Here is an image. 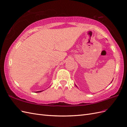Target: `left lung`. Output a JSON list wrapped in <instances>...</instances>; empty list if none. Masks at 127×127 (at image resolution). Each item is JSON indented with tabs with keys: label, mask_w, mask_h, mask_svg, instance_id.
Instances as JSON below:
<instances>
[{
	"label": "left lung",
	"mask_w": 127,
	"mask_h": 127,
	"mask_svg": "<svg viewBox=\"0 0 127 127\" xmlns=\"http://www.w3.org/2000/svg\"><path fill=\"white\" fill-rule=\"evenodd\" d=\"M112 81H113V80H112ZM112 82H111V83H112Z\"/></svg>",
	"instance_id": "obj_1"
}]
</instances>
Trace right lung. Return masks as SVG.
Wrapping results in <instances>:
<instances>
[{
    "mask_svg": "<svg viewBox=\"0 0 127 127\" xmlns=\"http://www.w3.org/2000/svg\"><path fill=\"white\" fill-rule=\"evenodd\" d=\"M43 91H37V92H36V93H38V92H42Z\"/></svg>",
    "mask_w": 127,
    "mask_h": 127,
    "instance_id": "right-lung-1",
    "label": "right lung"
}]
</instances>
